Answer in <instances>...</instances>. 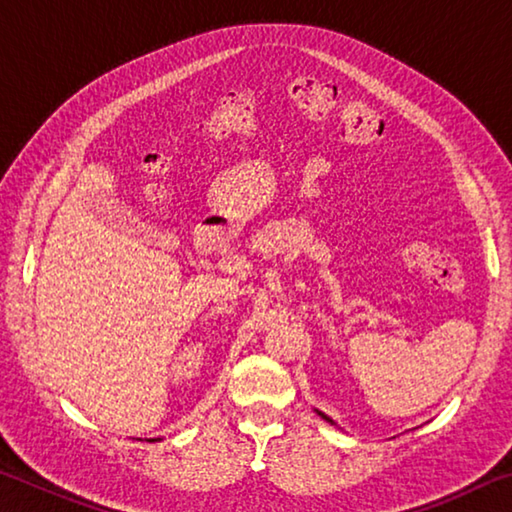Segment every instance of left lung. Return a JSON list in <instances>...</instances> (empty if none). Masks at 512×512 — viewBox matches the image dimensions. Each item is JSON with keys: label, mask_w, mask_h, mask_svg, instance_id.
Here are the masks:
<instances>
[{"label": "left lung", "mask_w": 512, "mask_h": 512, "mask_svg": "<svg viewBox=\"0 0 512 512\" xmlns=\"http://www.w3.org/2000/svg\"><path fill=\"white\" fill-rule=\"evenodd\" d=\"M320 415H323V413H320ZM323 418H325V420H329V418H327V415H323ZM329 422H332V420H329Z\"/></svg>", "instance_id": "left-lung-1"}]
</instances>
